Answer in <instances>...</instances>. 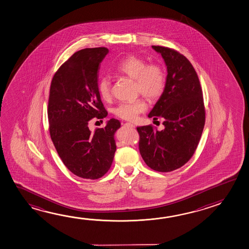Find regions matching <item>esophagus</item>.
Here are the masks:
<instances>
[{
    "label": "esophagus",
    "mask_w": 249,
    "mask_h": 249,
    "mask_svg": "<svg viewBox=\"0 0 249 249\" xmlns=\"http://www.w3.org/2000/svg\"><path fill=\"white\" fill-rule=\"evenodd\" d=\"M126 124H128V125H130V126L133 127V128L135 127V125H134L133 124H131V123H126Z\"/></svg>",
    "instance_id": "34e87169"
}]
</instances>
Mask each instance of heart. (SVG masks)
Instances as JSON below:
<instances>
[{"mask_svg":"<svg viewBox=\"0 0 249 249\" xmlns=\"http://www.w3.org/2000/svg\"><path fill=\"white\" fill-rule=\"evenodd\" d=\"M115 72L135 80L136 89L143 96L154 100L160 97L165 86V76L160 66L147 63L135 55H129L118 62ZM97 89L102 99L109 101L111 97V83L108 76H102L97 84ZM146 109L142 99L123 102L114 109V114L124 120L133 121Z\"/></svg>","mask_w":249,"mask_h":249,"instance_id":"1","label":"heart"}]
</instances>
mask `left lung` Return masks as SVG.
<instances>
[{"label": "left lung", "mask_w": 249, "mask_h": 249, "mask_svg": "<svg viewBox=\"0 0 249 249\" xmlns=\"http://www.w3.org/2000/svg\"><path fill=\"white\" fill-rule=\"evenodd\" d=\"M152 49L163 57L167 76L148 118H162L164 128L137 127L139 152L150 168L167 173L180 168L194 155L205 125V108L197 73L186 56L165 47Z\"/></svg>", "instance_id": "8db88e82"}]
</instances>
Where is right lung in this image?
<instances>
[{"mask_svg":"<svg viewBox=\"0 0 249 249\" xmlns=\"http://www.w3.org/2000/svg\"><path fill=\"white\" fill-rule=\"evenodd\" d=\"M106 48L77 51L55 72L48 106L50 133L56 152L72 173L97 179L110 168L117 149L114 135L121 126L111 118L92 132L89 121L107 116L97 89L98 70Z\"/></svg>","mask_w":249,"mask_h":249,"instance_id":"1","label":"right lung"}]
</instances>
